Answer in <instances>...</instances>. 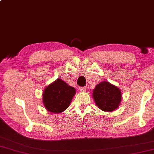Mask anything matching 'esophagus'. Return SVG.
Listing matches in <instances>:
<instances>
[{
  "label": "esophagus",
  "instance_id": "1",
  "mask_svg": "<svg viewBox=\"0 0 154 154\" xmlns=\"http://www.w3.org/2000/svg\"><path fill=\"white\" fill-rule=\"evenodd\" d=\"M80 91L81 92H86V91H87V87H80Z\"/></svg>",
  "mask_w": 154,
  "mask_h": 154
}]
</instances>
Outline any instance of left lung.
Returning a JSON list of instances; mask_svg holds the SVG:
<instances>
[{
	"instance_id": "left-lung-1",
	"label": "left lung",
	"mask_w": 154,
	"mask_h": 154,
	"mask_svg": "<svg viewBox=\"0 0 154 154\" xmlns=\"http://www.w3.org/2000/svg\"><path fill=\"white\" fill-rule=\"evenodd\" d=\"M96 105L106 112H113L119 106L122 99L120 89L109 82L103 81L96 85L92 92Z\"/></svg>"
}]
</instances>
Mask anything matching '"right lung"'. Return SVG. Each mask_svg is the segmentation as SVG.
Returning <instances> with one entry per match:
<instances>
[{
	"label": "right lung",
	"mask_w": 154,
	"mask_h": 154,
	"mask_svg": "<svg viewBox=\"0 0 154 154\" xmlns=\"http://www.w3.org/2000/svg\"><path fill=\"white\" fill-rule=\"evenodd\" d=\"M76 90L61 79L46 87L42 93V102L49 112L60 113L68 108Z\"/></svg>",
	"instance_id": "right-lung-1"
}]
</instances>
